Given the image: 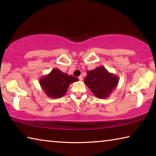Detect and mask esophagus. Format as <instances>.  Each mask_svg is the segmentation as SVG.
<instances>
[{"label":"esophagus","mask_w":156,"mask_h":156,"mask_svg":"<svg viewBox=\"0 0 156 156\" xmlns=\"http://www.w3.org/2000/svg\"><path fill=\"white\" fill-rule=\"evenodd\" d=\"M78 79H79V80H83V76H79V77H78Z\"/></svg>","instance_id":"obj_1"}]
</instances>
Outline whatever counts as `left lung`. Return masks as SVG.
Wrapping results in <instances>:
<instances>
[{
	"mask_svg": "<svg viewBox=\"0 0 156 156\" xmlns=\"http://www.w3.org/2000/svg\"><path fill=\"white\" fill-rule=\"evenodd\" d=\"M84 83L95 96L105 99L110 96L117 87L119 78L108 72L105 67H98L95 69L87 71Z\"/></svg>",
	"mask_w": 156,
	"mask_h": 156,
	"instance_id": "1",
	"label": "left lung"
}]
</instances>
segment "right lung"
I'll use <instances>...</instances> for the list:
<instances>
[{"label": "right lung", "mask_w": 156, "mask_h": 156, "mask_svg": "<svg viewBox=\"0 0 156 156\" xmlns=\"http://www.w3.org/2000/svg\"><path fill=\"white\" fill-rule=\"evenodd\" d=\"M78 80V78L63 73L58 69H54L49 74L43 76L39 83L47 96L59 98L66 94L70 84Z\"/></svg>", "instance_id": "1"}]
</instances>
